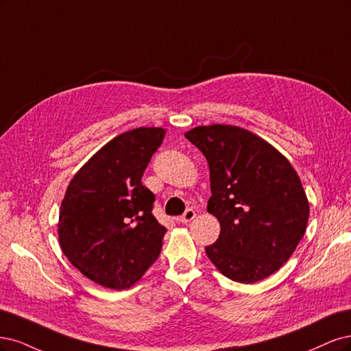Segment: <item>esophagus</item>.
Instances as JSON below:
<instances>
[{
    "instance_id": "esophagus-1",
    "label": "esophagus",
    "mask_w": 351,
    "mask_h": 351,
    "mask_svg": "<svg viewBox=\"0 0 351 351\" xmlns=\"http://www.w3.org/2000/svg\"><path fill=\"white\" fill-rule=\"evenodd\" d=\"M195 216H197L195 211L192 210V208H188V210H185V213H184L182 216H180L178 220H179L180 223H189Z\"/></svg>"
}]
</instances>
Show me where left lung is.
<instances>
[{"instance_id": "obj_1", "label": "left lung", "mask_w": 351, "mask_h": 351, "mask_svg": "<svg viewBox=\"0 0 351 351\" xmlns=\"http://www.w3.org/2000/svg\"><path fill=\"white\" fill-rule=\"evenodd\" d=\"M185 137L206 156L219 239L210 261L237 282H256L285 264L306 230L309 202L295 169L273 145L239 127H197Z\"/></svg>"}]
</instances>
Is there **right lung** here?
<instances>
[{
    "label": "right lung",
    "instance_id": "1",
    "mask_svg": "<svg viewBox=\"0 0 351 351\" xmlns=\"http://www.w3.org/2000/svg\"><path fill=\"white\" fill-rule=\"evenodd\" d=\"M166 130L123 132L75 173L60 210L64 255L97 285L123 290L162 251L166 228L153 216L154 194L141 178Z\"/></svg>",
    "mask_w": 351,
    "mask_h": 351
}]
</instances>
